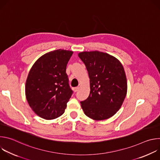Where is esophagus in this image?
<instances>
[{"label": "esophagus", "mask_w": 160, "mask_h": 160, "mask_svg": "<svg viewBox=\"0 0 160 160\" xmlns=\"http://www.w3.org/2000/svg\"><path fill=\"white\" fill-rule=\"evenodd\" d=\"M78 89H79V87H74L73 88V91L75 92H77V91L78 90Z\"/></svg>", "instance_id": "esophagus-1"}]
</instances>
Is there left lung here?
<instances>
[{"label": "left lung", "instance_id": "left-lung-1", "mask_svg": "<svg viewBox=\"0 0 160 160\" xmlns=\"http://www.w3.org/2000/svg\"><path fill=\"white\" fill-rule=\"evenodd\" d=\"M78 55L90 78V94L80 102L85 115L95 120L109 118L120 109L127 95L124 68L116 58L102 52H82Z\"/></svg>", "mask_w": 160, "mask_h": 160}]
</instances>
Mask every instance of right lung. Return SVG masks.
Returning <instances> with one entry per match:
<instances>
[{
    "instance_id": "1",
    "label": "right lung",
    "mask_w": 160,
    "mask_h": 160,
    "mask_svg": "<svg viewBox=\"0 0 160 160\" xmlns=\"http://www.w3.org/2000/svg\"><path fill=\"white\" fill-rule=\"evenodd\" d=\"M73 53L63 49L48 52L38 58L30 70L26 98L32 110L43 119L61 116L73 94L66 73Z\"/></svg>"
}]
</instances>
